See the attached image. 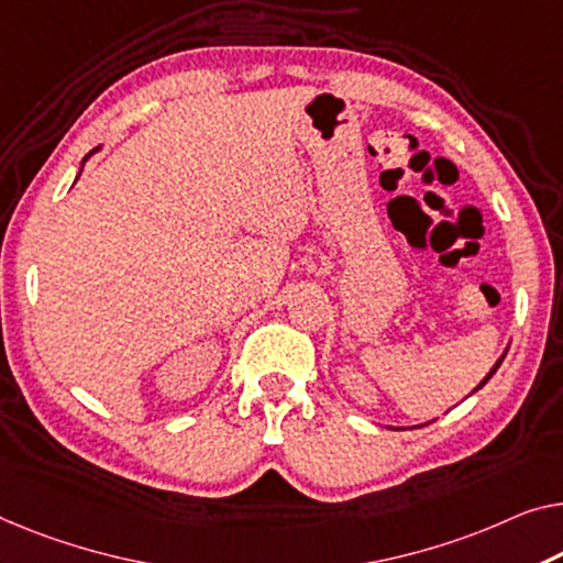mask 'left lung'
<instances>
[{
  "label": "left lung",
  "mask_w": 563,
  "mask_h": 563,
  "mask_svg": "<svg viewBox=\"0 0 563 563\" xmlns=\"http://www.w3.org/2000/svg\"><path fill=\"white\" fill-rule=\"evenodd\" d=\"M506 354H508V349H506V351H503V356H500V358H498V362H496V364H493V368H490V372H488V374H485V376H483V382H481V384H477V387H475V389H473V391H470V394H475V391H477V389H483V387H485V384H488V382H490V376H493V374H496V372H498V366H500V364H503V358H506Z\"/></svg>",
  "instance_id": "obj_1"
}]
</instances>
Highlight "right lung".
<instances>
[{"instance_id": "obj_1", "label": "right lung", "mask_w": 563, "mask_h": 563, "mask_svg": "<svg viewBox=\"0 0 563 563\" xmlns=\"http://www.w3.org/2000/svg\"><path fill=\"white\" fill-rule=\"evenodd\" d=\"M98 151H100V146H98V148H93V151H90V154H88L86 158H82V164H86V162H88V158H90V156H93V154H98ZM82 164H80V172H82ZM78 176H80V174H78ZM78 176H75V181H78Z\"/></svg>"}]
</instances>
